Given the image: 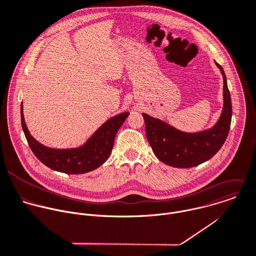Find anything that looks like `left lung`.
<instances>
[{
	"label": "left lung",
	"mask_w": 256,
	"mask_h": 256,
	"mask_svg": "<svg viewBox=\"0 0 256 256\" xmlns=\"http://www.w3.org/2000/svg\"><path fill=\"white\" fill-rule=\"evenodd\" d=\"M216 64L224 76V108L212 128L184 132L162 120L142 114L146 138L156 156L164 164L180 168H194L210 160L224 144L230 128L232 106L224 70L216 62Z\"/></svg>",
	"instance_id": "obj_1"
}]
</instances>
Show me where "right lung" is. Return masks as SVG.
<instances>
[{
    "label": "right lung",
    "instance_id": "right-lung-1",
    "mask_svg": "<svg viewBox=\"0 0 256 256\" xmlns=\"http://www.w3.org/2000/svg\"><path fill=\"white\" fill-rule=\"evenodd\" d=\"M130 112H122L108 120L82 146L76 148H52L34 140L26 124L20 106V120L24 136L34 154L48 168L68 174H80L100 168L108 158L114 138Z\"/></svg>",
    "mask_w": 256,
    "mask_h": 256
}]
</instances>
